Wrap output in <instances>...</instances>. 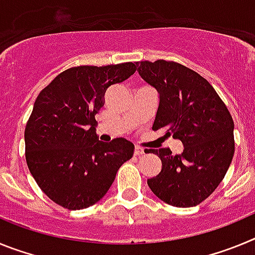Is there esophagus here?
Segmentation results:
<instances>
[{
	"label": "esophagus",
	"instance_id": "1",
	"mask_svg": "<svg viewBox=\"0 0 255 255\" xmlns=\"http://www.w3.org/2000/svg\"><path fill=\"white\" fill-rule=\"evenodd\" d=\"M134 154L135 155H140V154H144V149L141 147H138V145H135L134 148Z\"/></svg>",
	"mask_w": 255,
	"mask_h": 255
}]
</instances>
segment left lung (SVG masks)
<instances>
[{
    "instance_id": "left-lung-1",
    "label": "left lung",
    "mask_w": 255,
    "mask_h": 255,
    "mask_svg": "<svg viewBox=\"0 0 255 255\" xmlns=\"http://www.w3.org/2000/svg\"><path fill=\"white\" fill-rule=\"evenodd\" d=\"M136 66L158 93L152 129H164L184 145L176 155L168 148L153 150L162 168L148 179V186L164 203L198 206L220 185L233 161V117L213 87L193 70L164 60L141 61Z\"/></svg>"
}]
</instances>
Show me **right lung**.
<instances>
[{
  "label": "right lung",
  "instance_id": "add662e5",
  "mask_svg": "<svg viewBox=\"0 0 255 255\" xmlns=\"http://www.w3.org/2000/svg\"><path fill=\"white\" fill-rule=\"evenodd\" d=\"M136 62L78 66L56 76L34 102L25 128V158L44 194L67 209L102 199L134 144L124 138L98 140L94 115L108 87L123 83Z\"/></svg>",
  "mask_w": 255,
  "mask_h": 255
}]
</instances>
